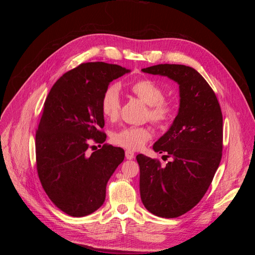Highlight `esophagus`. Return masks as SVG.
<instances>
[{"label":"esophagus","mask_w":255,"mask_h":255,"mask_svg":"<svg viewBox=\"0 0 255 255\" xmlns=\"http://www.w3.org/2000/svg\"><path fill=\"white\" fill-rule=\"evenodd\" d=\"M134 152H132V151H129V150H127L126 151V157L128 158V159H133L134 158Z\"/></svg>","instance_id":"34e87169"}]
</instances>
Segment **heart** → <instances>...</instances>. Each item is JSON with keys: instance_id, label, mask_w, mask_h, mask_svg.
<instances>
[{"instance_id": "obj_1", "label": "heart", "mask_w": 255, "mask_h": 255, "mask_svg": "<svg viewBox=\"0 0 255 255\" xmlns=\"http://www.w3.org/2000/svg\"><path fill=\"white\" fill-rule=\"evenodd\" d=\"M130 92L148 106V117L158 127H167L175 116V105L165 99V92L151 80H140L130 86ZM120 96L116 86L107 88L101 99V111L107 119L116 120L120 114ZM152 137L148 127H128L114 135V142L129 150L142 148Z\"/></svg>"}]
</instances>
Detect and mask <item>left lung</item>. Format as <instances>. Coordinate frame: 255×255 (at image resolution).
Listing matches in <instances>:
<instances>
[{"instance_id":"1","label":"left lung","mask_w":255,"mask_h":255,"mask_svg":"<svg viewBox=\"0 0 255 255\" xmlns=\"http://www.w3.org/2000/svg\"><path fill=\"white\" fill-rule=\"evenodd\" d=\"M144 73L167 76L179 84L180 107L171 127L153 150L171 157L165 166L138 154L140 198L144 207L163 218H176L203 198L222 156V113L210 85L194 68L161 64Z\"/></svg>"}]
</instances>
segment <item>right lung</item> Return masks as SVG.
Returning <instances> with one entry per match:
<instances>
[{
  "label": "right lung",
  "mask_w": 255,
  "mask_h": 255,
  "mask_svg": "<svg viewBox=\"0 0 255 255\" xmlns=\"http://www.w3.org/2000/svg\"><path fill=\"white\" fill-rule=\"evenodd\" d=\"M118 65L82 64L53 85L36 133L37 171L42 187L60 211L83 217L104 203L106 185L125 159L111 144L88 154L91 140L103 143L106 134L101 99L114 80L128 73Z\"/></svg>",
  "instance_id": "obj_1"
}]
</instances>
